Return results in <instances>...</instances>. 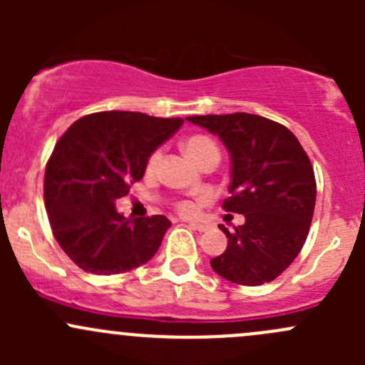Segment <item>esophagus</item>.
Listing matches in <instances>:
<instances>
[{
  "label": "esophagus",
  "mask_w": 365,
  "mask_h": 365,
  "mask_svg": "<svg viewBox=\"0 0 365 365\" xmlns=\"http://www.w3.org/2000/svg\"><path fill=\"white\" fill-rule=\"evenodd\" d=\"M189 226L192 227V230L201 231V233H205V231L210 230V224L208 222H197V220H190Z\"/></svg>",
  "instance_id": "esophagus-1"
}]
</instances>
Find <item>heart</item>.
Here are the masks:
<instances>
[{"instance_id":"heart-1","label":"heart","mask_w":365,"mask_h":365,"mask_svg":"<svg viewBox=\"0 0 365 365\" xmlns=\"http://www.w3.org/2000/svg\"><path fill=\"white\" fill-rule=\"evenodd\" d=\"M183 150H185V153L189 155V159L196 162V164L208 155L219 157V148H217L215 143H213L210 138H206V135H192V138L185 139V141H183ZM160 159H162V152L160 150H155V152L150 155L148 164H146L148 171L157 169ZM178 210L182 213H192L194 210H196V206L190 203V201H182V203L178 205Z\"/></svg>"}]
</instances>
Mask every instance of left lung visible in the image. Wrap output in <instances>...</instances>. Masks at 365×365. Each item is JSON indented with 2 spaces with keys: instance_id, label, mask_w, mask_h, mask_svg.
<instances>
[{
  "instance_id": "left-lung-1",
  "label": "left lung",
  "mask_w": 365,
  "mask_h": 365,
  "mask_svg": "<svg viewBox=\"0 0 365 365\" xmlns=\"http://www.w3.org/2000/svg\"><path fill=\"white\" fill-rule=\"evenodd\" d=\"M190 123L217 135L231 159V196L226 212L245 217L230 231L227 247L210 261L220 277L259 286L281 275L307 238L316 203L311 160L292 130L249 113L189 116Z\"/></svg>"
}]
</instances>
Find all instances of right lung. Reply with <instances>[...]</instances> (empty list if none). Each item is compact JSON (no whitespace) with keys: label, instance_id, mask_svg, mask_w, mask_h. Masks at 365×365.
Masks as SVG:
<instances>
[{"label":"right lung","instance_id":"obj_1","mask_svg":"<svg viewBox=\"0 0 365 365\" xmlns=\"http://www.w3.org/2000/svg\"><path fill=\"white\" fill-rule=\"evenodd\" d=\"M182 123V118L104 111L73 121L56 143L43 200L54 238L84 272L123 274L159 251L171 222L164 215L125 217L116 201L143 178L150 155Z\"/></svg>","mask_w":365,"mask_h":365}]
</instances>
